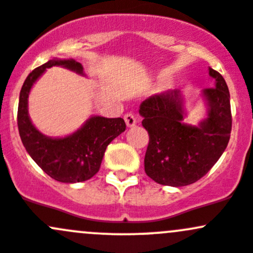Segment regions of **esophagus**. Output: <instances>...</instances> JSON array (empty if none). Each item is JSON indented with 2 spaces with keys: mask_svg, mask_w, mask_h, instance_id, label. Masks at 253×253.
<instances>
[{
  "mask_svg": "<svg viewBox=\"0 0 253 253\" xmlns=\"http://www.w3.org/2000/svg\"><path fill=\"white\" fill-rule=\"evenodd\" d=\"M124 121H126V126H129V127L134 126L135 124L137 123V118L135 117V114H132V113H126V116H124Z\"/></svg>",
  "mask_w": 253,
  "mask_h": 253,
  "instance_id": "obj_1",
  "label": "esophagus"
}]
</instances>
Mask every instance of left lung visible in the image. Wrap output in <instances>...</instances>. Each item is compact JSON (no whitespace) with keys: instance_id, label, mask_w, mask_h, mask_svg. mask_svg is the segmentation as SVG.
Listing matches in <instances>:
<instances>
[{"instance_id":"obj_1","label":"left lung","mask_w":253,"mask_h":253,"mask_svg":"<svg viewBox=\"0 0 253 253\" xmlns=\"http://www.w3.org/2000/svg\"><path fill=\"white\" fill-rule=\"evenodd\" d=\"M208 70L214 86L202 91L207 118L199 126L184 122V97L178 88L151 96L140 105L142 126L150 136L145 171L156 183L174 187L194 184L210 171L228 146L230 93L222 75Z\"/></svg>"}]
</instances>
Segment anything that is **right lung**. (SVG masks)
Returning <instances> with one entry per match:
<instances>
[{
  "label": "right lung",
  "instance_id": "obj_1",
  "mask_svg": "<svg viewBox=\"0 0 253 253\" xmlns=\"http://www.w3.org/2000/svg\"><path fill=\"white\" fill-rule=\"evenodd\" d=\"M54 66L85 75L82 64L72 58H53L34 69L20 90L18 129L27 152L47 175L61 183H82L97 173L107 146L126 130V126L123 118L92 116L68 136L49 137L39 131L28 113V97L36 80L46 69Z\"/></svg>",
  "mask_w": 253,
  "mask_h": 253
}]
</instances>
